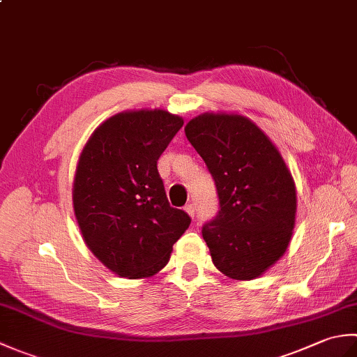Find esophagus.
Here are the masks:
<instances>
[{
    "label": "esophagus",
    "instance_id": "34e87169",
    "mask_svg": "<svg viewBox=\"0 0 357 357\" xmlns=\"http://www.w3.org/2000/svg\"><path fill=\"white\" fill-rule=\"evenodd\" d=\"M185 211H187V213L188 215H190L192 218H195V213H196V207H195V204H187V206H185Z\"/></svg>",
    "mask_w": 357,
    "mask_h": 357
}]
</instances>
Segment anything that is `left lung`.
Wrapping results in <instances>:
<instances>
[{"mask_svg":"<svg viewBox=\"0 0 357 357\" xmlns=\"http://www.w3.org/2000/svg\"><path fill=\"white\" fill-rule=\"evenodd\" d=\"M185 136L215 181L219 211L202 225L215 267L225 276H261L285 253L296 216V188L268 136L241 115L206 113Z\"/></svg>","mask_w":357,"mask_h":357,"instance_id":"obj_1","label":"left lung"}]
</instances>
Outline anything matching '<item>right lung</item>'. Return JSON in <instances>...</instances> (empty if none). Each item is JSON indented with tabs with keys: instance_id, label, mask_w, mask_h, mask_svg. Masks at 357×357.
<instances>
[{
	"instance_id": "add662e5",
	"label": "right lung",
	"mask_w": 357,
	"mask_h": 357,
	"mask_svg": "<svg viewBox=\"0 0 357 357\" xmlns=\"http://www.w3.org/2000/svg\"><path fill=\"white\" fill-rule=\"evenodd\" d=\"M183 126L165 110L118 113L82 149L75 215L90 252L118 276H153L192 222L170 207L158 172L159 156Z\"/></svg>"
}]
</instances>
